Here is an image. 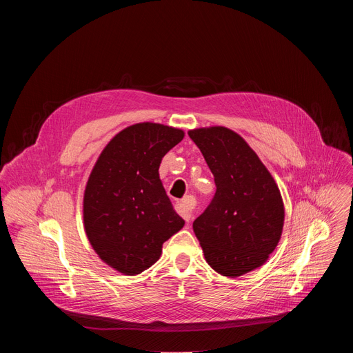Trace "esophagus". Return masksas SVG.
I'll return each instance as SVG.
<instances>
[{
  "instance_id": "obj_1",
  "label": "esophagus",
  "mask_w": 353,
  "mask_h": 353,
  "mask_svg": "<svg viewBox=\"0 0 353 353\" xmlns=\"http://www.w3.org/2000/svg\"><path fill=\"white\" fill-rule=\"evenodd\" d=\"M194 203H195L194 196L188 195V196H185L183 201H179V203L176 204V211L179 212V215H180L185 222H190V219H191V208H192Z\"/></svg>"
}]
</instances>
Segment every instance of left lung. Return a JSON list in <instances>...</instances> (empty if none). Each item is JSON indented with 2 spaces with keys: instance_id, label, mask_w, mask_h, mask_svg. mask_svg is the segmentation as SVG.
Listing matches in <instances>:
<instances>
[{
  "instance_id": "8db88e82",
  "label": "left lung",
  "mask_w": 353,
  "mask_h": 353,
  "mask_svg": "<svg viewBox=\"0 0 353 353\" xmlns=\"http://www.w3.org/2000/svg\"><path fill=\"white\" fill-rule=\"evenodd\" d=\"M215 177L216 192L192 223L207 263L223 276L261 267L279 243L281 191L250 145L226 127L188 131Z\"/></svg>"
}]
</instances>
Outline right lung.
Masks as SVG:
<instances>
[{
    "label": "right lung",
    "instance_id": "obj_1",
    "mask_svg": "<svg viewBox=\"0 0 353 353\" xmlns=\"http://www.w3.org/2000/svg\"><path fill=\"white\" fill-rule=\"evenodd\" d=\"M184 131L138 123L105 146L83 194V228L99 259L124 275L152 267L184 221L159 177L162 158Z\"/></svg>",
    "mask_w": 353,
    "mask_h": 353
}]
</instances>
